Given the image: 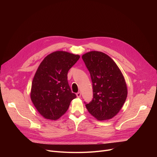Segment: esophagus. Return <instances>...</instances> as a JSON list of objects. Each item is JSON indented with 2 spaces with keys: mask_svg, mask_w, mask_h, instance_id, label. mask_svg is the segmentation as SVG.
Segmentation results:
<instances>
[{
  "mask_svg": "<svg viewBox=\"0 0 157 157\" xmlns=\"http://www.w3.org/2000/svg\"><path fill=\"white\" fill-rule=\"evenodd\" d=\"M81 92H78V93L76 94V96H77V97H81Z\"/></svg>",
  "mask_w": 157,
  "mask_h": 157,
  "instance_id": "obj_1",
  "label": "esophagus"
}]
</instances>
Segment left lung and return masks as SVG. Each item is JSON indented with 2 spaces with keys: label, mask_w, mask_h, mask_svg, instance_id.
<instances>
[{
  "label": "left lung",
  "mask_w": 157,
  "mask_h": 157,
  "mask_svg": "<svg viewBox=\"0 0 157 157\" xmlns=\"http://www.w3.org/2000/svg\"><path fill=\"white\" fill-rule=\"evenodd\" d=\"M91 77L93 98L86 108L98 120H109L121 109L127 96L125 81L111 58L100 52H90L82 56Z\"/></svg>",
  "instance_id": "1"
}]
</instances>
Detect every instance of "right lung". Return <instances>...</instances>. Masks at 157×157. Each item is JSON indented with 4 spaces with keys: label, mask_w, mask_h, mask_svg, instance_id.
I'll return each mask as SVG.
<instances>
[{
    "label": "right lung",
    "mask_w": 157,
    "mask_h": 157,
    "mask_svg": "<svg viewBox=\"0 0 157 157\" xmlns=\"http://www.w3.org/2000/svg\"><path fill=\"white\" fill-rule=\"evenodd\" d=\"M79 57L65 52H55L45 57L39 65L32 81L30 97L45 118L59 119L76 97L69 85L67 73Z\"/></svg>",
    "instance_id": "1"
}]
</instances>
